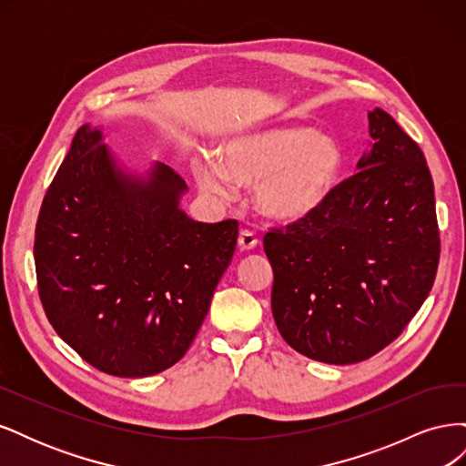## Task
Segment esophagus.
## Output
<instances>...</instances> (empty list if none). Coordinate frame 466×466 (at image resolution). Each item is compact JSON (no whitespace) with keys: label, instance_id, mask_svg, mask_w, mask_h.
Segmentation results:
<instances>
[{"label":"esophagus","instance_id":"1","mask_svg":"<svg viewBox=\"0 0 466 466\" xmlns=\"http://www.w3.org/2000/svg\"><path fill=\"white\" fill-rule=\"evenodd\" d=\"M237 243H238V247H241V250H252V248L258 245V237H257L255 231L243 229L241 233H238Z\"/></svg>","mask_w":466,"mask_h":466}]
</instances>
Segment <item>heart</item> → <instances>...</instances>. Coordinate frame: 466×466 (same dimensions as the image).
I'll return each instance as SVG.
<instances>
[{
	"mask_svg": "<svg viewBox=\"0 0 466 466\" xmlns=\"http://www.w3.org/2000/svg\"><path fill=\"white\" fill-rule=\"evenodd\" d=\"M344 153L332 137L307 126H278L233 137L214 159L196 163L200 188L233 198V180L257 187V204L268 218L305 219L324 206L340 180Z\"/></svg>",
	"mask_w": 466,
	"mask_h": 466,
	"instance_id": "1",
	"label": "heart"
}]
</instances>
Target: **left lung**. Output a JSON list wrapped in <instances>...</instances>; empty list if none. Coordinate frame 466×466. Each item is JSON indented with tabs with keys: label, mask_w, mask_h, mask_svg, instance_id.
Wrapping results in <instances>:
<instances>
[{
	"label": "left lung",
	"mask_w": 466,
	"mask_h": 466,
	"mask_svg": "<svg viewBox=\"0 0 466 466\" xmlns=\"http://www.w3.org/2000/svg\"><path fill=\"white\" fill-rule=\"evenodd\" d=\"M371 151L315 214L264 235L272 315L299 354L358 363L389 346L431 291L440 264L424 153L385 110L368 115Z\"/></svg>",
	"instance_id": "8db88e82"
}]
</instances>
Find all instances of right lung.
<instances>
[{"mask_svg": "<svg viewBox=\"0 0 466 466\" xmlns=\"http://www.w3.org/2000/svg\"><path fill=\"white\" fill-rule=\"evenodd\" d=\"M187 182L157 163L126 175L83 124L40 206L35 266L45 313L95 370L149 377L187 354L233 258L238 223L178 208Z\"/></svg>", "mask_w": 466, "mask_h": 466, "instance_id": "right-lung-1", "label": "right lung"}]
</instances>
